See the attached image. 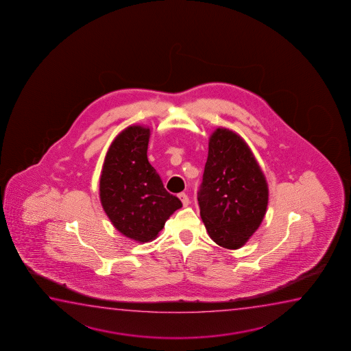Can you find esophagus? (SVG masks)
Instances as JSON below:
<instances>
[{
  "mask_svg": "<svg viewBox=\"0 0 351 351\" xmlns=\"http://www.w3.org/2000/svg\"><path fill=\"white\" fill-rule=\"evenodd\" d=\"M178 197L181 199L183 206H188V205H189V197H188V195L186 194V193H180V194H178Z\"/></svg>",
  "mask_w": 351,
  "mask_h": 351,
  "instance_id": "obj_1",
  "label": "esophagus"
}]
</instances>
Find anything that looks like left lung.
<instances>
[{"label":"left lung","mask_w":351,"mask_h":351,"mask_svg":"<svg viewBox=\"0 0 351 351\" xmlns=\"http://www.w3.org/2000/svg\"><path fill=\"white\" fill-rule=\"evenodd\" d=\"M200 216L217 245L239 250L258 230L269 204V187L250 146L235 132L217 128L197 192Z\"/></svg>","instance_id":"8db88e82"}]
</instances>
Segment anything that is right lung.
<instances>
[{
	"label": "right lung",
	"instance_id": "add662e5",
	"mask_svg": "<svg viewBox=\"0 0 351 351\" xmlns=\"http://www.w3.org/2000/svg\"><path fill=\"white\" fill-rule=\"evenodd\" d=\"M149 128L130 125L111 143L101 181V206L122 235L138 242L154 240L165 221L182 207L167 192L147 159Z\"/></svg>",
	"mask_w": 351,
	"mask_h": 351
}]
</instances>
